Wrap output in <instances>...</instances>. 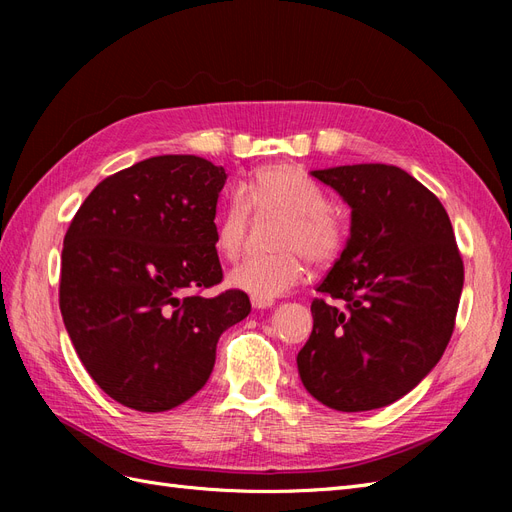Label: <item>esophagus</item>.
Instances as JSON below:
<instances>
[{"mask_svg":"<svg viewBox=\"0 0 512 512\" xmlns=\"http://www.w3.org/2000/svg\"><path fill=\"white\" fill-rule=\"evenodd\" d=\"M252 305H254V309H267V307L273 305V299H256V297H252Z\"/></svg>","mask_w":512,"mask_h":512,"instance_id":"34e87169","label":"esophagus"}]
</instances>
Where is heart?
<instances>
[{
    "label": "heart",
    "mask_w": 512,
    "mask_h": 512,
    "mask_svg": "<svg viewBox=\"0 0 512 512\" xmlns=\"http://www.w3.org/2000/svg\"><path fill=\"white\" fill-rule=\"evenodd\" d=\"M215 226V247L226 258L243 250L250 211L282 215L275 232L280 252L252 254L228 273L232 288L256 299L282 297L305 280L307 265H331L346 247V224L327 207V194L303 170L290 164L262 166L239 183Z\"/></svg>",
    "instance_id": "heart-1"
}]
</instances>
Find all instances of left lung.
Returning <instances> with one entry per match:
<instances>
[{
  "label": "left lung",
  "instance_id": "left-lung-1",
  "mask_svg": "<svg viewBox=\"0 0 512 512\" xmlns=\"http://www.w3.org/2000/svg\"><path fill=\"white\" fill-rule=\"evenodd\" d=\"M352 207L346 250L318 284L297 356L307 393L339 412L389 406L440 361L455 329L463 260L438 196L393 164L312 173ZM335 300H344L339 310Z\"/></svg>",
  "mask_w": 512,
  "mask_h": 512
}]
</instances>
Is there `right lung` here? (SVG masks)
Returning <instances> with one entry per match:
<instances>
[{
  "instance_id": "right-lung-1",
  "label": "right lung",
  "mask_w": 512,
  "mask_h": 512,
  "mask_svg": "<svg viewBox=\"0 0 512 512\" xmlns=\"http://www.w3.org/2000/svg\"><path fill=\"white\" fill-rule=\"evenodd\" d=\"M222 166L156 156L100 181L61 250L59 309L87 374L121 406L166 412L203 389L220 335L252 312L215 250Z\"/></svg>"
}]
</instances>
